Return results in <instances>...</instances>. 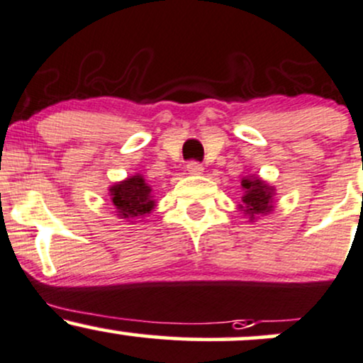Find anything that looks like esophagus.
Returning a JSON list of instances; mask_svg holds the SVG:
<instances>
[{
	"mask_svg": "<svg viewBox=\"0 0 363 363\" xmlns=\"http://www.w3.org/2000/svg\"><path fill=\"white\" fill-rule=\"evenodd\" d=\"M186 169L187 174H191V176H201V174L205 172V167H203L201 164H198V162H189Z\"/></svg>",
	"mask_w": 363,
	"mask_h": 363,
	"instance_id": "esophagus-1",
	"label": "esophagus"
}]
</instances>
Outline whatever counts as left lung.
<instances>
[{
    "instance_id": "left-lung-1",
    "label": "left lung",
    "mask_w": 363,
    "mask_h": 363,
    "mask_svg": "<svg viewBox=\"0 0 363 363\" xmlns=\"http://www.w3.org/2000/svg\"><path fill=\"white\" fill-rule=\"evenodd\" d=\"M242 186V203L239 205V210L244 216H247L249 222H254L259 216L269 215L274 210V194L277 189L274 186L262 181L259 176L251 174L240 181Z\"/></svg>"
}]
</instances>
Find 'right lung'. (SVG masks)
<instances>
[{"instance_id": "1", "label": "right lung", "mask_w": 363, "mask_h": 363, "mask_svg": "<svg viewBox=\"0 0 363 363\" xmlns=\"http://www.w3.org/2000/svg\"><path fill=\"white\" fill-rule=\"evenodd\" d=\"M109 196L116 216L129 223H135L136 218H143L145 215L152 213L153 208L157 206L152 186L141 174L114 182L109 186Z\"/></svg>"}]
</instances>
